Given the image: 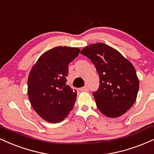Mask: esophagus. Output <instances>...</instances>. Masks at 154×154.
<instances>
[{"label":"esophagus","mask_w":154,"mask_h":154,"mask_svg":"<svg viewBox=\"0 0 154 154\" xmlns=\"http://www.w3.org/2000/svg\"><path fill=\"white\" fill-rule=\"evenodd\" d=\"M81 90H82V91H88L89 88H88V85H85V87H83V88H82V89Z\"/></svg>","instance_id":"obj_1"}]
</instances>
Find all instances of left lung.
<instances>
[{
  "mask_svg": "<svg viewBox=\"0 0 154 154\" xmlns=\"http://www.w3.org/2000/svg\"><path fill=\"white\" fill-rule=\"evenodd\" d=\"M81 54L90 59L99 74L100 86L92 92L104 116L117 118L134 104L139 81L133 64L117 50L103 43L84 48Z\"/></svg>",
  "mask_w": 154,
  "mask_h": 154,
  "instance_id": "1",
  "label": "left lung"
}]
</instances>
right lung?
<instances>
[{"label":"right lung","instance_id":"right-lung-1","mask_svg":"<svg viewBox=\"0 0 154 154\" xmlns=\"http://www.w3.org/2000/svg\"><path fill=\"white\" fill-rule=\"evenodd\" d=\"M77 48L57 47L38 58L28 78V95L35 111L49 123L63 121L75 105L77 91L66 84L68 65Z\"/></svg>","mask_w":154,"mask_h":154}]
</instances>
